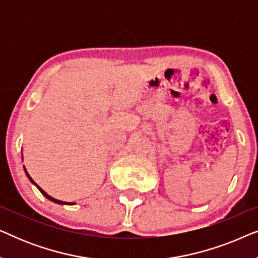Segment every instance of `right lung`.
I'll return each instance as SVG.
<instances>
[{
  "mask_svg": "<svg viewBox=\"0 0 258 258\" xmlns=\"http://www.w3.org/2000/svg\"><path fill=\"white\" fill-rule=\"evenodd\" d=\"M23 168H24V167H23ZM24 171H26V174H27V176H28V178H29V181H30L31 183H33V184H35V185H36V188H37L38 190H40V191L42 192V195H43L44 197H47V199H48V200H50V201H51V202H55V203H57V204H69V206H72V204H75V203H74V202H63V201L56 200V199H54V197L49 196V195H48V194H47V192H45L43 189H41V188H40V186H38V185L36 184V183H35V182H34V179H33V178H31V177H30V176H29V174H28V172H27V170H26V168H24Z\"/></svg>",
  "mask_w": 258,
  "mask_h": 258,
  "instance_id": "obj_1",
  "label": "right lung"
}]
</instances>
